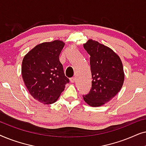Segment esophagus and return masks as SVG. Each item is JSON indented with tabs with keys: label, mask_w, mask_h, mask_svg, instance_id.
Wrapping results in <instances>:
<instances>
[{
	"label": "esophagus",
	"mask_w": 146,
	"mask_h": 146,
	"mask_svg": "<svg viewBox=\"0 0 146 146\" xmlns=\"http://www.w3.org/2000/svg\"><path fill=\"white\" fill-rule=\"evenodd\" d=\"M76 78L74 76V77L71 78H70V82H71L72 83H74L75 81H76Z\"/></svg>",
	"instance_id": "obj_1"
}]
</instances>
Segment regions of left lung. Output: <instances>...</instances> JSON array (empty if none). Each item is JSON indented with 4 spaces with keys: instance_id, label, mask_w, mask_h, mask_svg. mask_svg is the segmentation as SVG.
<instances>
[{
    "instance_id": "8db88e82",
    "label": "left lung",
    "mask_w": 146,
    "mask_h": 146,
    "mask_svg": "<svg viewBox=\"0 0 146 146\" xmlns=\"http://www.w3.org/2000/svg\"><path fill=\"white\" fill-rule=\"evenodd\" d=\"M89 54L92 72V88L84 100L92 107L101 106L120 91L124 72L120 58L110 48L89 39L83 45Z\"/></svg>"
}]
</instances>
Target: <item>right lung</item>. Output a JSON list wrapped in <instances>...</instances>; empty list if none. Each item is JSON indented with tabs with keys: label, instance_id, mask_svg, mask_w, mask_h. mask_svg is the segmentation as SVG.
I'll use <instances>...</instances> for the list:
<instances>
[{
	"label": "right lung",
	"instance_id": "obj_1",
	"mask_svg": "<svg viewBox=\"0 0 146 146\" xmlns=\"http://www.w3.org/2000/svg\"><path fill=\"white\" fill-rule=\"evenodd\" d=\"M64 45L60 40L40 43L23 60L21 72L26 87L32 96L43 104L56 102L69 82L59 60Z\"/></svg>",
	"mask_w": 146,
	"mask_h": 146
}]
</instances>
